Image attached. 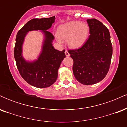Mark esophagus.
Instances as JSON below:
<instances>
[{"instance_id":"1","label":"esophagus","mask_w":127,"mask_h":127,"mask_svg":"<svg viewBox=\"0 0 127 127\" xmlns=\"http://www.w3.org/2000/svg\"><path fill=\"white\" fill-rule=\"evenodd\" d=\"M65 55H66L67 57H68V56H70V54L68 53V52L67 51H65Z\"/></svg>"}]
</instances>
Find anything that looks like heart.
<instances>
[{"label": "heart", "mask_w": 127, "mask_h": 127, "mask_svg": "<svg viewBox=\"0 0 127 127\" xmlns=\"http://www.w3.org/2000/svg\"><path fill=\"white\" fill-rule=\"evenodd\" d=\"M89 27L85 23L70 21L60 26L57 29V39L60 43L67 40L71 48H78L85 43L88 36Z\"/></svg>", "instance_id": "b5f03b06"}]
</instances>
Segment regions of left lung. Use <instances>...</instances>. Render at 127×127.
<instances>
[{"label":"left lung","instance_id":"left-lung-1","mask_svg":"<svg viewBox=\"0 0 127 127\" xmlns=\"http://www.w3.org/2000/svg\"><path fill=\"white\" fill-rule=\"evenodd\" d=\"M88 39L78 49L68 51L73 60V72L83 85L97 84L107 75L112 55V45L108 29L95 18L87 20Z\"/></svg>","mask_w":127,"mask_h":127}]
</instances>
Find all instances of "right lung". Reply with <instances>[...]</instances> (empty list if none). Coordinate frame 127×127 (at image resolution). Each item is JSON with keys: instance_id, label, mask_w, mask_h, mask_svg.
Instances as JSON below:
<instances>
[{"instance_id": "obj_1", "label": "right lung", "mask_w": 127, "mask_h": 127, "mask_svg": "<svg viewBox=\"0 0 127 127\" xmlns=\"http://www.w3.org/2000/svg\"><path fill=\"white\" fill-rule=\"evenodd\" d=\"M55 16L50 18H34L27 22L17 33L14 48V57L22 78L28 84L37 88H47L56 81L58 70L65 57V50L54 49L52 42L54 36L48 31L55 21ZM42 30L45 39L42 50L37 61L26 62L22 56V46L27 32Z\"/></svg>"}]
</instances>
